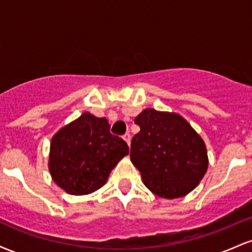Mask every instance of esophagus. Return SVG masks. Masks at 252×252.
I'll use <instances>...</instances> for the list:
<instances>
[{
    "instance_id": "34e87169",
    "label": "esophagus",
    "mask_w": 252,
    "mask_h": 252,
    "mask_svg": "<svg viewBox=\"0 0 252 252\" xmlns=\"http://www.w3.org/2000/svg\"><path fill=\"white\" fill-rule=\"evenodd\" d=\"M123 140L126 141V143H128V146H130V141H131V136H130L129 132H126V134L123 135Z\"/></svg>"
}]
</instances>
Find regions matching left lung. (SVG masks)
Segmentation results:
<instances>
[{"label": "left lung", "instance_id": "8db88e82", "mask_svg": "<svg viewBox=\"0 0 252 252\" xmlns=\"http://www.w3.org/2000/svg\"><path fill=\"white\" fill-rule=\"evenodd\" d=\"M141 130L131 140L130 158L156 195L174 199L198 186L209 166L201 137L180 115L146 109L135 118Z\"/></svg>", "mask_w": 252, "mask_h": 252}]
</instances>
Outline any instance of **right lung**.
Segmentation results:
<instances>
[{"instance_id":"obj_1","label":"right lung","mask_w":252,"mask_h":252,"mask_svg":"<svg viewBox=\"0 0 252 252\" xmlns=\"http://www.w3.org/2000/svg\"><path fill=\"white\" fill-rule=\"evenodd\" d=\"M128 153V144L110 132L105 118L85 112L52 138L48 166L63 190L89 194L105 184L112 168Z\"/></svg>"}]
</instances>
